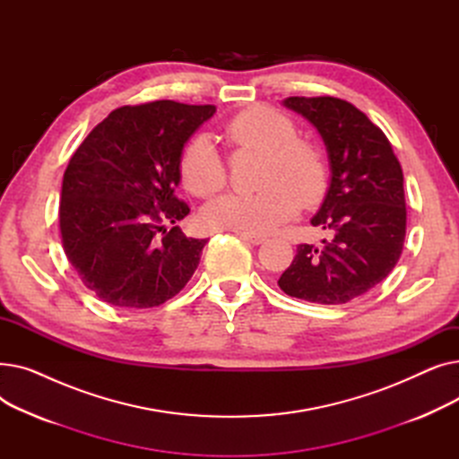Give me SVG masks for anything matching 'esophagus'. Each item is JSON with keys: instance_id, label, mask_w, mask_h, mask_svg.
Masks as SVG:
<instances>
[{"instance_id": "obj_1", "label": "esophagus", "mask_w": 459, "mask_h": 459, "mask_svg": "<svg viewBox=\"0 0 459 459\" xmlns=\"http://www.w3.org/2000/svg\"><path fill=\"white\" fill-rule=\"evenodd\" d=\"M239 238L244 239V242H247V244H251V246H260V244H264L266 242V238L264 236H260V234H239Z\"/></svg>"}]
</instances>
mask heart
Segmentation results:
<instances>
[{
	"label": "heart",
	"instance_id": "heart-1",
	"mask_svg": "<svg viewBox=\"0 0 459 459\" xmlns=\"http://www.w3.org/2000/svg\"><path fill=\"white\" fill-rule=\"evenodd\" d=\"M227 139L239 149L262 152L256 193H227L203 208L208 227L244 234H268L290 220L299 204L322 199L327 167L316 144L299 139L290 117L253 106L225 125ZM182 184L197 197H212L227 182V167L212 135L189 137L178 160Z\"/></svg>",
	"mask_w": 459,
	"mask_h": 459
}]
</instances>
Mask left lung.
I'll return each mask as SVG.
<instances>
[{"instance_id": "1", "label": "left lung", "mask_w": 459, "mask_h": 459, "mask_svg": "<svg viewBox=\"0 0 459 459\" xmlns=\"http://www.w3.org/2000/svg\"><path fill=\"white\" fill-rule=\"evenodd\" d=\"M282 106L305 117L325 144L329 187L310 223L329 230L322 246H298L277 284L288 296L342 305L387 277L405 238L403 173L389 139L372 120L333 96H290Z\"/></svg>"}]
</instances>
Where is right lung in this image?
Instances as JSON below:
<instances>
[{
	"instance_id": "right-lung-1",
	"label": "right lung",
	"mask_w": 459,
	"mask_h": 459,
	"mask_svg": "<svg viewBox=\"0 0 459 459\" xmlns=\"http://www.w3.org/2000/svg\"><path fill=\"white\" fill-rule=\"evenodd\" d=\"M213 113V106L173 100L118 108L70 158L59 204L63 247L102 301L158 307L195 273L208 239L187 238L177 225L189 213L177 199L178 160Z\"/></svg>"
}]
</instances>
